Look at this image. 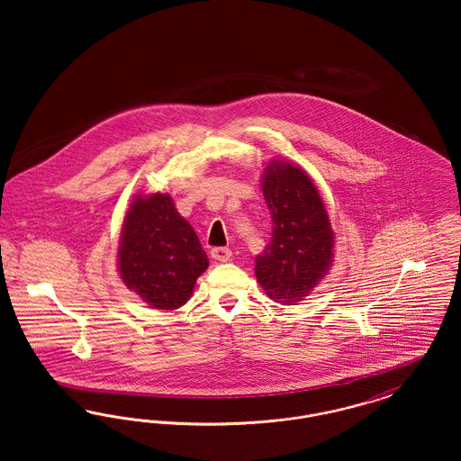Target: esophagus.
Masks as SVG:
<instances>
[{"mask_svg": "<svg viewBox=\"0 0 461 461\" xmlns=\"http://www.w3.org/2000/svg\"><path fill=\"white\" fill-rule=\"evenodd\" d=\"M211 256H212V259H216V261L226 263V261H230V258H231V250L226 249V247H216V249L211 250Z\"/></svg>", "mask_w": 461, "mask_h": 461, "instance_id": "obj_1", "label": "esophagus"}]
</instances>
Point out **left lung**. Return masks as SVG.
<instances>
[{"label":"left lung","mask_w":461,"mask_h":461,"mask_svg":"<svg viewBox=\"0 0 461 461\" xmlns=\"http://www.w3.org/2000/svg\"><path fill=\"white\" fill-rule=\"evenodd\" d=\"M263 194L273 237L256 258V276L271 299L292 306L327 275L333 231L321 197L303 169L273 162L263 176Z\"/></svg>","instance_id":"1"}]
</instances>
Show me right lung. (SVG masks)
<instances>
[{"instance_id": "1", "label": "right lung", "mask_w": 461, "mask_h": 461, "mask_svg": "<svg viewBox=\"0 0 461 461\" xmlns=\"http://www.w3.org/2000/svg\"><path fill=\"white\" fill-rule=\"evenodd\" d=\"M121 235L119 273L126 286L155 309L186 304L209 259L173 198H134Z\"/></svg>"}]
</instances>
